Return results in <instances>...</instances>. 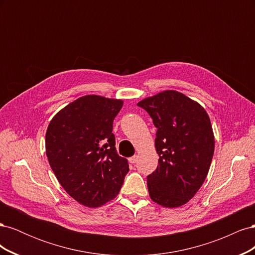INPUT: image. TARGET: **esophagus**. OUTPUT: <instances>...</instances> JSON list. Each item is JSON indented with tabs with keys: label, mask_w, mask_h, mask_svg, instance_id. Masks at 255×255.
Returning a JSON list of instances; mask_svg holds the SVG:
<instances>
[{
	"label": "esophagus",
	"mask_w": 255,
	"mask_h": 255,
	"mask_svg": "<svg viewBox=\"0 0 255 255\" xmlns=\"http://www.w3.org/2000/svg\"><path fill=\"white\" fill-rule=\"evenodd\" d=\"M137 159H138V156L137 155H134V156H132V157H129L128 158V161L130 164H135L136 161H137Z\"/></svg>",
	"instance_id": "esophagus-1"
}]
</instances>
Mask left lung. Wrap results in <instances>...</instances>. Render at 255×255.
Masks as SVG:
<instances>
[{
  "label": "left lung",
  "mask_w": 255,
  "mask_h": 255,
  "mask_svg": "<svg viewBox=\"0 0 255 255\" xmlns=\"http://www.w3.org/2000/svg\"><path fill=\"white\" fill-rule=\"evenodd\" d=\"M157 128L156 170L146 176L149 195L164 207L187 203L202 186L214 155L215 139L203 107L185 95L166 90L137 104Z\"/></svg>",
  "instance_id": "8db88e82"
}]
</instances>
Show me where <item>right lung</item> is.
Returning a JSON list of instances; mask_svg holds the SVG:
<instances>
[{
	"instance_id": "add662e5",
	"label": "right lung",
	"mask_w": 255,
	"mask_h": 255,
	"mask_svg": "<svg viewBox=\"0 0 255 255\" xmlns=\"http://www.w3.org/2000/svg\"><path fill=\"white\" fill-rule=\"evenodd\" d=\"M122 105L121 100L85 96L58 112L48 127L45 150L52 170L85 206L99 207L113 200L128 172L112 133Z\"/></svg>"
}]
</instances>
